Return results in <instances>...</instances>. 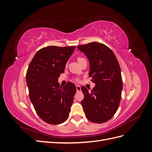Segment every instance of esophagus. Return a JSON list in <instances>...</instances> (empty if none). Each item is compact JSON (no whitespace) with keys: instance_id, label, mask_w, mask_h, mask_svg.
Instances as JSON below:
<instances>
[{"instance_id":"obj_1","label":"esophagus","mask_w":152,"mask_h":152,"mask_svg":"<svg viewBox=\"0 0 152 152\" xmlns=\"http://www.w3.org/2000/svg\"><path fill=\"white\" fill-rule=\"evenodd\" d=\"M76 89H77V91H80L81 90V87H80V86H79V85H77V86H76Z\"/></svg>"}]
</instances>
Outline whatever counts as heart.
Here are the masks:
<instances>
[{
  "mask_svg": "<svg viewBox=\"0 0 152 152\" xmlns=\"http://www.w3.org/2000/svg\"><path fill=\"white\" fill-rule=\"evenodd\" d=\"M84 59V58H80V57H79V58H78V59H77V60H78V61H79L80 60H81V59ZM76 80H77V81H78V80H78L77 79Z\"/></svg>",
  "mask_w": 152,
  "mask_h": 152,
  "instance_id": "1",
  "label": "heart"
}]
</instances>
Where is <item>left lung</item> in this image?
Segmentation results:
<instances>
[{
    "instance_id": "1",
    "label": "left lung",
    "mask_w": 152,
    "mask_h": 152,
    "mask_svg": "<svg viewBox=\"0 0 152 152\" xmlns=\"http://www.w3.org/2000/svg\"><path fill=\"white\" fill-rule=\"evenodd\" d=\"M90 63L89 75L96 84L91 93L81 87L84 95L81 104L87 118L102 124L111 119L121 99L122 80L121 67L112 50L107 45L93 42L77 46Z\"/></svg>"
}]
</instances>
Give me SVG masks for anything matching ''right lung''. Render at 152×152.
Listing matches in <instances>:
<instances>
[{
    "label": "right lung",
    "mask_w": 152,
    "mask_h": 152,
    "mask_svg": "<svg viewBox=\"0 0 152 152\" xmlns=\"http://www.w3.org/2000/svg\"><path fill=\"white\" fill-rule=\"evenodd\" d=\"M75 46H48L39 50L26 72L29 97L37 113L44 122L59 124L68 118L76 93L75 84L60 87L58 79L65 71Z\"/></svg>",
    "instance_id": "add662e5"
}]
</instances>
